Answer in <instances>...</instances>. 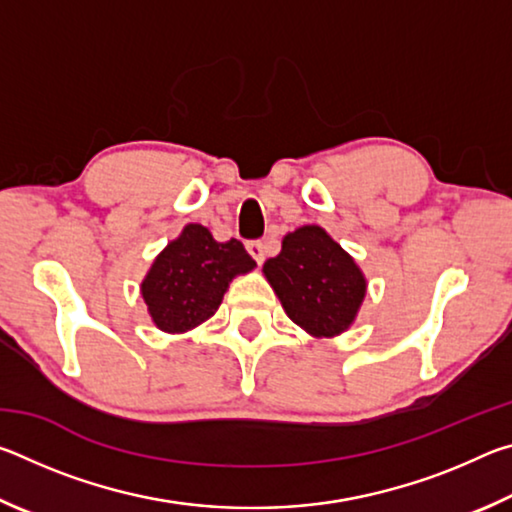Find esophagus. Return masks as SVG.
Here are the masks:
<instances>
[{
    "mask_svg": "<svg viewBox=\"0 0 512 512\" xmlns=\"http://www.w3.org/2000/svg\"><path fill=\"white\" fill-rule=\"evenodd\" d=\"M246 248H248L250 257H253L257 264H264V259H266V246H264V241H259V239L248 241Z\"/></svg>",
    "mask_w": 512,
    "mask_h": 512,
    "instance_id": "esophagus-1",
    "label": "esophagus"
}]
</instances>
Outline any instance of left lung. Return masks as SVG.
Here are the masks:
<instances>
[{"label": "left lung", "instance_id": "obj_1", "mask_svg": "<svg viewBox=\"0 0 512 512\" xmlns=\"http://www.w3.org/2000/svg\"><path fill=\"white\" fill-rule=\"evenodd\" d=\"M264 275L287 316L318 339L354 323L368 287L357 262L320 225L289 232L280 255L266 259Z\"/></svg>", "mask_w": 512, "mask_h": 512}]
</instances>
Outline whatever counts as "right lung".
I'll use <instances>...</instances> for the list:
<instances>
[{
    "label": "right lung",
    "mask_w": 512,
    "mask_h": 512,
    "mask_svg": "<svg viewBox=\"0 0 512 512\" xmlns=\"http://www.w3.org/2000/svg\"><path fill=\"white\" fill-rule=\"evenodd\" d=\"M255 266L241 241L221 244L205 225L189 223L153 259L142 282V298L155 327L183 334L212 318L230 282Z\"/></svg>",
    "instance_id": "1"
}]
</instances>
